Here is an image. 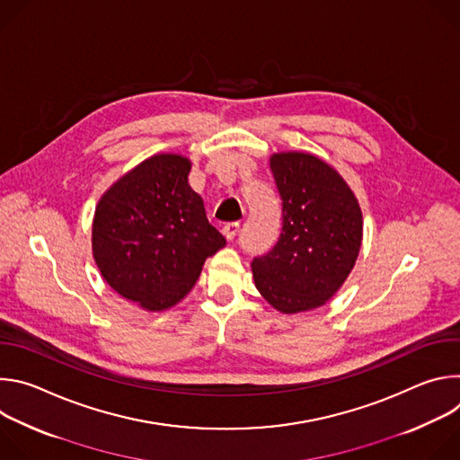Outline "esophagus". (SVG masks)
Listing matches in <instances>:
<instances>
[{
	"mask_svg": "<svg viewBox=\"0 0 460 460\" xmlns=\"http://www.w3.org/2000/svg\"><path fill=\"white\" fill-rule=\"evenodd\" d=\"M238 229H240V224H238V222H229V224H224V226H222V234H224L227 240H233V238L236 236Z\"/></svg>",
	"mask_w": 460,
	"mask_h": 460,
	"instance_id": "obj_1",
	"label": "esophagus"
}]
</instances>
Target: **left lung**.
I'll return each instance as SVG.
<instances>
[{"label": "left lung", "mask_w": 460, "mask_h": 460, "mask_svg": "<svg viewBox=\"0 0 460 460\" xmlns=\"http://www.w3.org/2000/svg\"><path fill=\"white\" fill-rule=\"evenodd\" d=\"M282 200L275 247L252 258L254 286L286 314L323 305L349 277L362 245V211L346 180L309 153H275Z\"/></svg>", "instance_id": "8db88e82"}]
</instances>
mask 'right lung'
I'll use <instances>...</instances> for the list:
<instances>
[{
    "mask_svg": "<svg viewBox=\"0 0 460 460\" xmlns=\"http://www.w3.org/2000/svg\"><path fill=\"white\" fill-rule=\"evenodd\" d=\"M190 160L155 155L114 181L93 220V256L105 282L147 311L178 304L206 258L226 245L189 185Z\"/></svg>",
    "mask_w": 460,
    "mask_h": 460,
    "instance_id": "1",
    "label": "right lung"
}]
</instances>
